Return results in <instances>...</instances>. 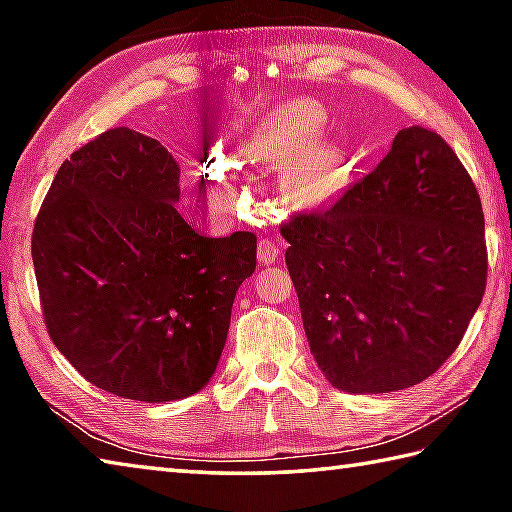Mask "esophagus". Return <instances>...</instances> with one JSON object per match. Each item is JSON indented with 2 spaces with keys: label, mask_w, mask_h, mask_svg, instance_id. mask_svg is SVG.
<instances>
[{
  "label": "esophagus",
  "mask_w": 512,
  "mask_h": 512,
  "mask_svg": "<svg viewBox=\"0 0 512 512\" xmlns=\"http://www.w3.org/2000/svg\"><path fill=\"white\" fill-rule=\"evenodd\" d=\"M257 255H259V262L262 264H273L277 255H280V246H277L275 239H262L257 246Z\"/></svg>",
  "instance_id": "obj_1"
}]
</instances>
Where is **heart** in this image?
I'll return each instance as SVG.
<instances>
[{"label": "heart", "instance_id": "obj_1", "mask_svg": "<svg viewBox=\"0 0 512 512\" xmlns=\"http://www.w3.org/2000/svg\"><path fill=\"white\" fill-rule=\"evenodd\" d=\"M323 121V108L316 101H291L259 119L239 146L241 158L255 167H282L280 194L293 207L325 205L336 194L339 167L334 153L316 140ZM207 178L212 180L216 198L230 201L235 176L221 155L210 160Z\"/></svg>", "mask_w": 512, "mask_h": 512}]
</instances>
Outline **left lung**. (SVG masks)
Masks as SVG:
<instances>
[{
  "label": "left lung",
  "mask_w": 512,
  "mask_h": 512,
  "mask_svg": "<svg viewBox=\"0 0 512 512\" xmlns=\"http://www.w3.org/2000/svg\"><path fill=\"white\" fill-rule=\"evenodd\" d=\"M483 207L452 146L424 126L327 210L280 223L318 368L345 393L402 391L452 357L488 280Z\"/></svg>",
  "instance_id": "1"
}]
</instances>
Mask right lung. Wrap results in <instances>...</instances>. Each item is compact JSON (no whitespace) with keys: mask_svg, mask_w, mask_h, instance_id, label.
Returning <instances> with one entry per match:
<instances>
[{"mask_svg":"<svg viewBox=\"0 0 512 512\" xmlns=\"http://www.w3.org/2000/svg\"><path fill=\"white\" fill-rule=\"evenodd\" d=\"M178 176L158 140L110 128L60 164L31 235L51 341L90 384L146 404L210 381L257 266L253 232L205 237L178 214Z\"/></svg>","mask_w":512,"mask_h":512,"instance_id":"1","label":"right lung"}]
</instances>
